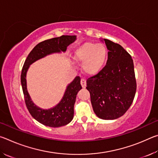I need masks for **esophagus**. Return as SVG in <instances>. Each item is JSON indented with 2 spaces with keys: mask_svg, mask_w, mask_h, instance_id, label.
<instances>
[{
  "mask_svg": "<svg viewBox=\"0 0 158 158\" xmlns=\"http://www.w3.org/2000/svg\"><path fill=\"white\" fill-rule=\"evenodd\" d=\"M81 85L83 89H85V88L86 87V81H85V79H82L81 80Z\"/></svg>",
  "mask_w": 158,
  "mask_h": 158,
  "instance_id": "1",
  "label": "esophagus"
}]
</instances>
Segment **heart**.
<instances>
[{
	"mask_svg": "<svg viewBox=\"0 0 158 158\" xmlns=\"http://www.w3.org/2000/svg\"><path fill=\"white\" fill-rule=\"evenodd\" d=\"M107 57L108 51L105 44L85 42L74 49L73 60L77 63H82L84 74L95 76L105 67Z\"/></svg>",
	"mask_w": 158,
	"mask_h": 158,
	"instance_id": "1",
	"label": "heart"
}]
</instances>
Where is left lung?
<instances>
[{"mask_svg": "<svg viewBox=\"0 0 158 158\" xmlns=\"http://www.w3.org/2000/svg\"><path fill=\"white\" fill-rule=\"evenodd\" d=\"M108 49L106 65L87 80L86 89L96 116L103 120L122 116L132 105L137 84L131 56L121 45L101 39Z\"/></svg>", "mask_w": 158, "mask_h": 158, "instance_id": "obj_1", "label": "left lung"}]
</instances>
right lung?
Wrapping results in <instances>:
<instances>
[{
    "label": "right lung",
    "mask_w": 158,
    "mask_h": 158,
    "mask_svg": "<svg viewBox=\"0 0 158 158\" xmlns=\"http://www.w3.org/2000/svg\"><path fill=\"white\" fill-rule=\"evenodd\" d=\"M77 40L76 35H62L47 40L35 47L23 64L21 74V84L25 102L29 112L37 121L52 127H58L68 124L74 117V105L77 95L82 89L79 77H76L68 84L62 99L56 105L49 109H42L35 104L28 92L26 74L30 65L35 61L53 53L65 52L67 47Z\"/></svg>",
    "instance_id": "add662e5"
}]
</instances>
